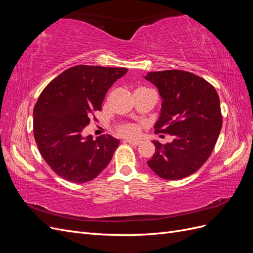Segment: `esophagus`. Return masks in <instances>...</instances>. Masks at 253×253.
I'll return each mask as SVG.
<instances>
[{"mask_svg": "<svg viewBox=\"0 0 253 253\" xmlns=\"http://www.w3.org/2000/svg\"><path fill=\"white\" fill-rule=\"evenodd\" d=\"M126 142H128L131 145H134V147H137V145H139L141 143V141L139 140H126Z\"/></svg>", "mask_w": 253, "mask_h": 253, "instance_id": "34e87169", "label": "esophagus"}]
</instances>
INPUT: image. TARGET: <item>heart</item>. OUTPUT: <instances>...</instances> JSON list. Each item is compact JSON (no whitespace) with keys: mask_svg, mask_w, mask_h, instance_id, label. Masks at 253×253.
Instances as JSON below:
<instances>
[{"mask_svg":"<svg viewBox=\"0 0 253 253\" xmlns=\"http://www.w3.org/2000/svg\"><path fill=\"white\" fill-rule=\"evenodd\" d=\"M116 129H117V133L120 134L121 136L131 137V138L138 135V132H139L138 126L134 124H121L116 127Z\"/></svg>","mask_w":253,"mask_h":253,"instance_id":"obj_1","label":"heart"}]
</instances>
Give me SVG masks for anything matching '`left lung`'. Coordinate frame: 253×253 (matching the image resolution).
Returning <instances> with one entry per match:
<instances>
[{"mask_svg": "<svg viewBox=\"0 0 253 253\" xmlns=\"http://www.w3.org/2000/svg\"><path fill=\"white\" fill-rule=\"evenodd\" d=\"M145 79L163 98L155 133L173 136L166 144L153 141L156 151L148 166L162 178H185L200 169L215 147L223 126L219 97L212 84L185 71L152 72Z\"/></svg>", "mask_w": 253, "mask_h": 253, "instance_id": "obj_1", "label": "left lung"}]
</instances>
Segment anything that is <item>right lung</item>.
<instances>
[{
	"label": "right lung",
	"mask_w": 253,
	"mask_h": 253,
	"mask_svg": "<svg viewBox=\"0 0 253 253\" xmlns=\"http://www.w3.org/2000/svg\"><path fill=\"white\" fill-rule=\"evenodd\" d=\"M125 67L76 65L45 87L34 108V136L43 159L60 177L93 180L109 165L119 140L101 135L83 137L106 91L126 74Z\"/></svg>",
	"instance_id": "1"
}]
</instances>
